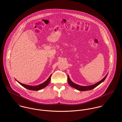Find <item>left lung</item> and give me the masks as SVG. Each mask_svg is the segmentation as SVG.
Listing matches in <instances>:
<instances>
[{"label":"left lung","instance_id":"obj_1","mask_svg":"<svg viewBox=\"0 0 122 122\" xmlns=\"http://www.w3.org/2000/svg\"><path fill=\"white\" fill-rule=\"evenodd\" d=\"M108 74H107V75H106V76L101 81L98 82V83L95 84L94 85H91V86H81L80 85H78L77 84H76L74 83H73L72 81H71L69 77V76H68V82L69 85L73 87V88L81 91H87V90H92L93 89H94L95 87H96L97 86H98L99 84H100L101 83H102V82H103L105 80V79L106 78Z\"/></svg>","mask_w":122,"mask_h":122}]
</instances>
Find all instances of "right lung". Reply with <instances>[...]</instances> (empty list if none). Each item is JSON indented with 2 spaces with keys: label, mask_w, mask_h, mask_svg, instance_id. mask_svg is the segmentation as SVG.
Here are the masks:
<instances>
[{
  "label": "right lung",
  "mask_w": 122,
  "mask_h": 122,
  "mask_svg": "<svg viewBox=\"0 0 122 122\" xmlns=\"http://www.w3.org/2000/svg\"><path fill=\"white\" fill-rule=\"evenodd\" d=\"M51 75H50V76L49 77V78L48 79V80L46 81H45L44 83L41 84L40 85H39L38 86H29V85H25L23 84H22L21 83H20V82L18 81V83L20 84L22 86H23V87H25L26 88L28 89L29 90H34V91H38L39 90H41V89L44 88L45 87H46L47 86H48V85L49 84V83H50L51 79Z\"/></svg>",
  "instance_id": "add662e5"
}]
</instances>
